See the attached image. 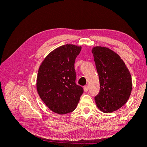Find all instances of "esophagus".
I'll list each match as a JSON object with an SVG mask.
<instances>
[{
    "label": "esophagus",
    "mask_w": 147,
    "mask_h": 147,
    "mask_svg": "<svg viewBox=\"0 0 147 147\" xmlns=\"http://www.w3.org/2000/svg\"><path fill=\"white\" fill-rule=\"evenodd\" d=\"M89 90V87L88 86H84V91L85 92H88Z\"/></svg>",
    "instance_id": "1"
}]
</instances>
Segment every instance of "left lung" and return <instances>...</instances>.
Masks as SVG:
<instances>
[{
    "label": "left lung",
    "mask_w": 147,
    "mask_h": 147,
    "mask_svg": "<svg viewBox=\"0 0 147 147\" xmlns=\"http://www.w3.org/2000/svg\"><path fill=\"white\" fill-rule=\"evenodd\" d=\"M92 53L99 75L100 91L94 97L104 113L116 111L125 104L132 91L131 75L120 56L110 49L95 47Z\"/></svg>",
    "instance_id": "obj_1"
}]
</instances>
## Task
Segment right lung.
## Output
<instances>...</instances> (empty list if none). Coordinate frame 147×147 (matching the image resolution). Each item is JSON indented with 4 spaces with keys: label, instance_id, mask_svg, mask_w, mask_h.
<instances>
[{
    "label": "right lung",
    "instance_id": "obj_1",
    "mask_svg": "<svg viewBox=\"0 0 147 147\" xmlns=\"http://www.w3.org/2000/svg\"><path fill=\"white\" fill-rule=\"evenodd\" d=\"M82 47L67 44L51 51L40 66L37 90L41 99L53 112L63 115L77 107L83 93L76 84L74 64Z\"/></svg>",
    "mask_w": 147,
    "mask_h": 147
}]
</instances>
